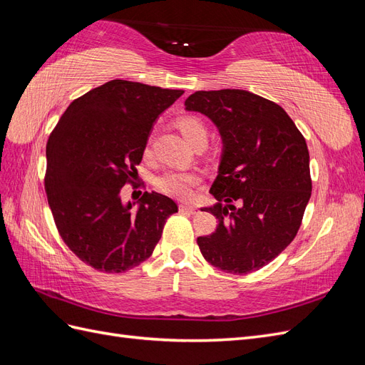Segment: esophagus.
<instances>
[{
  "label": "esophagus",
  "instance_id": "obj_1",
  "mask_svg": "<svg viewBox=\"0 0 365 365\" xmlns=\"http://www.w3.org/2000/svg\"><path fill=\"white\" fill-rule=\"evenodd\" d=\"M180 212L189 213V215H196L197 213V208L193 207V205H189V204H181L180 205Z\"/></svg>",
  "mask_w": 365,
  "mask_h": 365
}]
</instances>
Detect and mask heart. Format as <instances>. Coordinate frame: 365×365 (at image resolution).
Listing matches in <instances>:
<instances>
[{
  "instance_id": "1",
  "label": "heart",
  "mask_w": 365,
  "mask_h": 365,
  "mask_svg": "<svg viewBox=\"0 0 365 365\" xmlns=\"http://www.w3.org/2000/svg\"><path fill=\"white\" fill-rule=\"evenodd\" d=\"M184 138L193 145V143L207 137V129L202 121L195 117H182L176 123ZM149 152V146L146 148V153ZM201 182V176L196 172H184V170H168L161 173L155 180L157 189L165 195L178 197V200H189L193 193V187Z\"/></svg>"
}]
</instances>
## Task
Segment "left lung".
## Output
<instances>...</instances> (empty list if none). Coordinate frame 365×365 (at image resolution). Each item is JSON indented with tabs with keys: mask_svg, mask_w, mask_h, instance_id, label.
Returning a JSON list of instances; mask_svg holds the SVG:
<instances>
[{
	"mask_svg": "<svg viewBox=\"0 0 365 365\" xmlns=\"http://www.w3.org/2000/svg\"><path fill=\"white\" fill-rule=\"evenodd\" d=\"M185 111L213 121L222 140L213 235L197 237L204 259L230 274H248L294 240L312 192L309 150L284 109L245 90L196 91Z\"/></svg>",
	"mask_w": 365,
	"mask_h": 365,
	"instance_id": "8db88e82",
	"label": "left lung"
}]
</instances>
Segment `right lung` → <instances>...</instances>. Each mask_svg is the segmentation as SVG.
I'll return each mask as SVG.
<instances>
[{
	"mask_svg": "<svg viewBox=\"0 0 365 365\" xmlns=\"http://www.w3.org/2000/svg\"><path fill=\"white\" fill-rule=\"evenodd\" d=\"M182 90L111 81L76 98L47 143L46 192L62 240L97 271L125 272L150 257L170 197L145 192L123 202L137 180L150 130Z\"/></svg>",
	"mask_w": 365,
	"mask_h": 365,
	"instance_id": "right-lung-1",
	"label": "right lung"
}]
</instances>
